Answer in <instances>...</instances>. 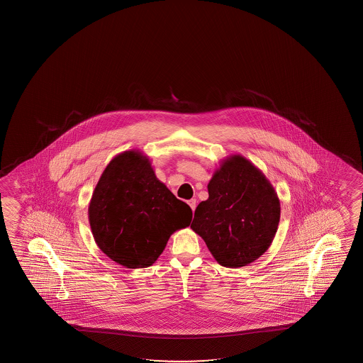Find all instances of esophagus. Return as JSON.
Returning a JSON list of instances; mask_svg holds the SVG:
<instances>
[{"instance_id": "1", "label": "esophagus", "mask_w": 363, "mask_h": 363, "mask_svg": "<svg viewBox=\"0 0 363 363\" xmlns=\"http://www.w3.org/2000/svg\"><path fill=\"white\" fill-rule=\"evenodd\" d=\"M187 203H189V207H191V209H192V211H194V209H196V199H189V201H187Z\"/></svg>"}]
</instances>
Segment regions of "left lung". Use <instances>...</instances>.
<instances>
[{"label": "left lung", "instance_id": "1", "mask_svg": "<svg viewBox=\"0 0 363 363\" xmlns=\"http://www.w3.org/2000/svg\"><path fill=\"white\" fill-rule=\"evenodd\" d=\"M208 199L194 211L191 228L222 267L253 263L272 245L280 201L265 174L242 155L222 161L209 181Z\"/></svg>", "mask_w": 363, "mask_h": 363}]
</instances>
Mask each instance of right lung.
Here are the masks:
<instances>
[{
	"instance_id": "right-lung-1",
	"label": "right lung",
	"mask_w": 363,
	"mask_h": 363,
	"mask_svg": "<svg viewBox=\"0 0 363 363\" xmlns=\"http://www.w3.org/2000/svg\"><path fill=\"white\" fill-rule=\"evenodd\" d=\"M95 243L125 268H147L164 252L171 234L189 227L192 209L155 174L149 157L130 150L105 167L90 199Z\"/></svg>"
}]
</instances>
